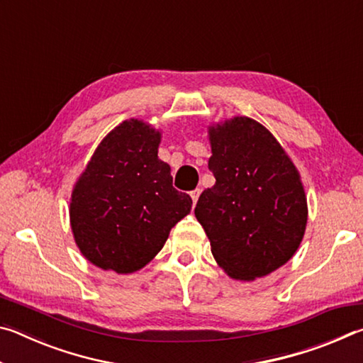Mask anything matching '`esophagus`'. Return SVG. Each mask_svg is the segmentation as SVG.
<instances>
[{
    "mask_svg": "<svg viewBox=\"0 0 363 363\" xmlns=\"http://www.w3.org/2000/svg\"><path fill=\"white\" fill-rule=\"evenodd\" d=\"M200 192H201L200 189H195V190H192V192H190V196H192V201H194V205L196 203V200H199Z\"/></svg>",
    "mask_w": 363,
    "mask_h": 363,
    "instance_id": "34e87169",
    "label": "esophagus"
}]
</instances>
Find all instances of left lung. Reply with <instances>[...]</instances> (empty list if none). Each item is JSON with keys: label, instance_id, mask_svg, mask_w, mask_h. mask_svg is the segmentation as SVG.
<instances>
[{"label": "left lung", "instance_id": "1", "mask_svg": "<svg viewBox=\"0 0 363 363\" xmlns=\"http://www.w3.org/2000/svg\"><path fill=\"white\" fill-rule=\"evenodd\" d=\"M208 134V168L216 184L200 195L195 216L229 277H264L290 261L304 237L301 176L279 140L253 118L233 116Z\"/></svg>", "mask_w": 363, "mask_h": 363}]
</instances>
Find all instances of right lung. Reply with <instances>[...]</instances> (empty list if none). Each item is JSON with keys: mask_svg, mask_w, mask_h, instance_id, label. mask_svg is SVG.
I'll list each match as a JSON object with an SVG mask.
<instances>
[{"mask_svg": "<svg viewBox=\"0 0 363 363\" xmlns=\"http://www.w3.org/2000/svg\"><path fill=\"white\" fill-rule=\"evenodd\" d=\"M162 133L143 120L110 131L73 187L70 225L82 255L104 270L131 274L163 248L192 199L173 187L158 158Z\"/></svg>", "mask_w": 363, "mask_h": 363, "instance_id": "right-lung-1", "label": "right lung"}]
</instances>
